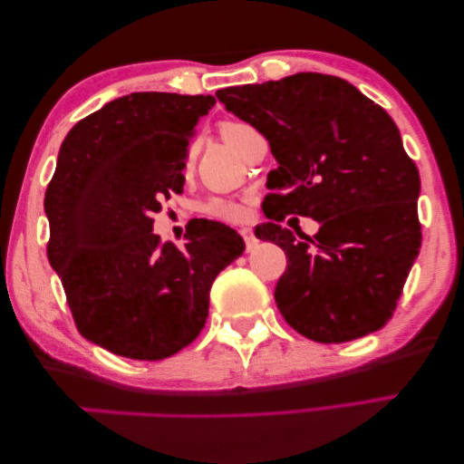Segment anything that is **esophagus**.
<instances>
[{
    "mask_svg": "<svg viewBox=\"0 0 464 464\" xmlns=\"http://www.w3.org/2000/svg\"><path fill=\"white\" fill-rule=\"evenodd\" d=\"M240 234H242V238H245V245H246V250H253V248L256 246V238H255V234H253V230H250V227H242V230H240Z\"/></svg>",
    "mask_w": 464,
    "mask_h": 464,
    "instance_id": "esophagus-1",
    "label": "esophagus"
}]
</instances>
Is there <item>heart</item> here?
I'll return each instance as SVG.
<instances>
[{"label": "heart", "mask_w": 464, "mask_h": 464, "mask_svg": "<svg viewBox=\"0 0 464 464\" xmlns=\"http://www.w3.org/2000/svg\"><path fill=\"white\" fill-rule=\"evenodd\" d=\"M250 129H253L250 125L237 123V121H227V123H222V127H219V135H222V140L227 143V146L237 150L240 140L245 138ZM201 211L205 216L214 219H224V222H237V219H240L242 214H245L240 203L224 199V197H214V199L205 201L201 205Z\"/></svg>", "instance_id": "1"}]
</instances>
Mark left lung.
<instances>
[{"mask_svg": "<svg viewBox=\"0 0 464 464\" xmlns=\"http://www.w3.org/2000/svg\"><path fill=\"white\" fill-rule=\"evenodd\" d=\"M216 96L265 135L277 160L267 218L322 224L313 239L275 222L255 230L290 259L276 285L285 323L318 343L382 329L421 246L420 172L389 112L349 82L313 72Z\"/></svg>", "mask_w": 464, "mask_h": 464, "instance_id": "obj_1", "label": "left lung"}]
</instances>
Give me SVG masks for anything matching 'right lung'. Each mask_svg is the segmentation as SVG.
I'll return each mask as SVG.
<instances>
[{"instance_id": "right-lung-1", "label": "right lung", "mask_w": 464, "mask_h": 464, "mask_svg": "<svg viewBox=\"0 0 464 464\" xmlns=\"http://www.w3.org/2000/svg\"><path fill=\"white\" fill-rule=\"evenodd\" d=\"M214 96L131 92L75 123L44 193L51 267L78 331L131 360H164L199 335L218 273L245 250L230 226L188 224L185 248L151 216L182 193L188 140Z\"/></svg>"}]
</instances>
